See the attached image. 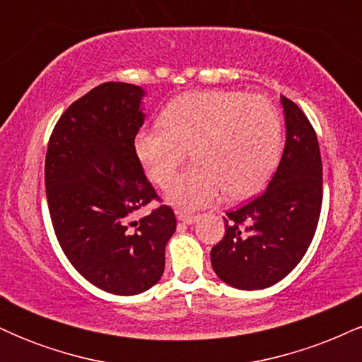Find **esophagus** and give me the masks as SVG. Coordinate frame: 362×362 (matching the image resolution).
I'll return each mask as SVG.
<instances>
[{"label":"esophagus","mask_w":362,"mask_h":362,"mask_svg":"<svg viewBox=\"0 0 362 362\" xmlns=\"http://www.w3.org/2000/svg\"><path fill=\"white\" fill-rule=\"evenodd\" d=\"M177 219H178V221L185 223V224H194L199 219V216L187 214V213H177Z\"/></svg>","instance_id":"1"}]
</instances>
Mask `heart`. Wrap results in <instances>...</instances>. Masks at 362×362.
Masks as SVG:
<instances>
[{
  "mask_svg": "<svg viewBox=\"0 0 362 362\" xmlns=\"http://www.w3.org/2000/svg\"><path fill=\"white\" fill-rule=\"evenodd\" d=\"M160 124L139 131L136 153L149 178L167 187L190 151L194 167L165 194L177 209H201L224 192L257 194L279 163L281 117L264 95L192 91L170 102Z\"/></svg>",
  "mask_w": 362,
  "mask_h": 362,
  "instance_id": "1",
  "label": "heart"
}]
</instances>
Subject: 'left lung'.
Returning a JSON list of instances; mask_svg holds the SVG:
<instances>
[{
  "instance_id": "left-lung-1",
  "label": "left lung",
  "mask_w": 362,
  "mask_h": 362,
  "mask_svg": "<svg viewBox=\"0 0 362 362\" xmlns=\"http://www.w3.org/2000/svg\"><path fill=\"white\" fill-rule=\"evenodd\" d=\"M286 144L272 180L259 197L226 213V233L211 250L218 277L231 288L265 289L300 264L322 209V156L303 110L281 97Z\"/></svg>"
}]
</instances>
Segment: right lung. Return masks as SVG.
Wrapping results in <instances>:
<instances>
[{"label": "right lung", "mask_w": 362, "mask_h": 362, "mask_svg": "<svg viewBox=\"0 0 362 362\" xmlns=\"http://www.w3.org/2000/svg\"><path fill=\"white\" fill-rule=\"evenodd\" d=\"M143 97L129 83L95 86L61 115L45 155V194L62 252L86 281L119 296L160 281L177 228L168 206L132 221L160 199L134 148Z\"/></svg>", "instance_id": "add662e5"}]
</instances>
